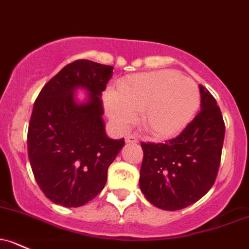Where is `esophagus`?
Wrapping results in <instances>:
<instances>
[{"instance_id": "esophagus-1", "label": "esophagus", "mask_w": 249, "mask_h": 249, "mask_svg": "<svg viewBox=\"0 0 249 249\" xmlns=\"http://www.w3.org/2000/svg\"><path fill=\"white\" fill-rule=\"evenodd\" d=\"M125 142H126V143H131V144H137L138 141H137V138L135 137V136L131 135V136H127V137L125 138Z\"/></svg>"}]
</instances>
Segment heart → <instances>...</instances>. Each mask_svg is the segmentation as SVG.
Masks as SVG:
<instances>
[{
    "mask_svg": "<svg viewBox=\"0 0 249 249\" xmlns=\"http://www.w3.org/2000/svg\"><path fill=\"white\" fill-rule=\"evenodd\" d=\"M107 116L125 130L143 111L142 125L156 138H171L184 131L200 104L198 85L173 70L136 74L118 83L117 93L105 95Z\"/></svg>",
    "mask_w": 249,
    "mask_h": 249,
    "instance_id": "heart-1",
    "label": "heart"
}]
</instances>
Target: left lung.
<instances>
[{
  "label": "left lung",
  "mask_w": 249,
  "mask_h": 249,
  "mask_svg": "<svg viewBox=\"0 0 249 249\" xmlns=\"http://www.w3.org/2000/svg\"><path fill=\"white\" fill-rule=\"evenodd\" d=\"M199 90L200 112L178 137L141 144V191L162 210H181L199 200L218 173L226 126L210 91L201 85Z\"/></svg>",
  "instance_id": "left-lung-1"
}]
</instances>
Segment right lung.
Listing matches in <instances>:
<instances>
[{
    "label": "right lung",
    "mask_w": 249,
    "mask_h": 249,
    "mask_svg": "<svg viewBox=\"0 0 249 249\" xmlns=\"http://www.w3.org/2000/svg\"><path fill=\"white\" fill-rule=\"evenodd\" d=\"M113 67L78 59L46 83L36 98L27 133L31 167L39 187L54 204L78 208L95 198L107 169L124 146L105 131L101 94ZM85 89L88 99L77 101Z\"/></svg>",
    "instance_id": "add662e5"
}]
</instances>
